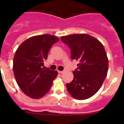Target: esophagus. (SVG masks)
<instances>
[{"label":"esophagus","mask_w":124,"mask_h":124,"mask_svg":"<svg viewBox=\"0 0 124 124\" xmlns=\"http://www.w3.org/2000/svg\"><path fill=\"white\" fill-rule=\"evenodd\" d=\"M58 73H60V74H62V73H63V71H58Z\"/></svg>","instance_id":"34e87169"}]
</instances>
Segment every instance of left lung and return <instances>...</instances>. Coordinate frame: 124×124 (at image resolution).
Returning a JSON list of instances; mask_svg holds the SVG:
<instances>
[{"instance_id": "1", "label": "left lung", "mask_w": 124, "mask_h": 124, "mask_svg": "<svg viewBox=\"0 0 124 124\" xmlns=\"http://www.w3.org/2000/svg\"><path fill=\"white\" fill-rule=\"evenodd\" d=\"M71 50L72 60L79 61L73 71L74 78L66 84L74 99L84 100L96 94L107 77L109 62L104 46L88 34H73L61 37Z\"/></svg>"}]
</instances>
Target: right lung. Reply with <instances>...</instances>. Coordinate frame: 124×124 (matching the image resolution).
Returning a JSON list of instances; mask_svg holds the SVG:
<instances>
[{
  "instance_id": "obj_1",
  "label": "right lung",
  "mask_w": 124,
  "mask_h": 124,
  "mask_svg": "<svg viewBox=\"0 0 124 124\" xmlns=\"http://www.w3.org/2000/svg\"><path fill=\"white\" fill-rule=\"evenodd\" d=\"M59 41L53 35L44 34L25 40L15 51L13 71L23 93L33 99H40L51 88L57 71L44 66L51 47Z\"/></svg>"
}]
</instances>
